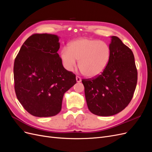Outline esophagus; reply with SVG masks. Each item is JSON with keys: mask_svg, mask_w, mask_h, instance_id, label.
I'll list each match as a JSON object with an SVG mask.
<instances>
[{"mask_svg": "<svg viewBox=\"0 0 152 152\" xmlns=\"http://www.w3.org/2000/svg\"><path fill=\"white\" fill-rule=\"evenodd\" d=\"M76 81H77V82H80L82 81L81 78L77 76V77H76Z\"/></svg>", "mask_w": 152, "mask_h": 152, "instance_id": "esophagus-1", "label": "esophagus"}]
</instances>
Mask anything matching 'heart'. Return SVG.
<instances>
[{
  "mask_svg": "<svg viewBox=\"0 0 152 152\" xmlns=\"http://www.w3.org/2000/svg\"><path fill=\"white\" fill-rule=\"evenodd\" d=\"M110 58L109 45L103 41L88 38L73 40L61 52V59L67 70H73L79 61L83 75L89 78L99 75L107 67Z\"/></svg>",
  "mask_w": 152,
  "mask_h": 152,
  "instance_id": "obj_1",
  "label": "heart"
}]
</instances>
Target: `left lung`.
Returning <instances> with one entry per match:
<instances>
[{
  "label": "left lung",
  "instance_id": "left-lung-1",
  "mask_svg": "<svg viewBox=\"0 0 152 152\" xmlns=\"http://www.w3.org/2000/svg\"><path fill=\"white\" fill-rule=\"evenodd\" d=\"M110 38V58L104 70L95 79L82 80L89 111L103 117L113 115L127 107L137 80L132 50L117 37Z\"/></svg>",
  "mask_w": 152,
  "mask_h": 152
}]
</instances>
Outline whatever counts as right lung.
I'll list each match as a JSON object with an SVG mask.
<instances>
[{
    "instance_id": "add662e5",
    "label": "right lung",
    "mask_w": 152,
    "mask_h": 152,
    "mask_svg": "<svg viewBox=\"0 0 152 152\" xmlns=\"http://www.w3.org/2000/svg\"><path fill=\"white\" fill-rule=\"evenodd\" d=\"M59 37L34 34L26 40L14 64L16 97L35 117L56 115L61 110L64 94L76 84L75 75L63 67L58 54Z\"/></svg>"
}]
</instances>
